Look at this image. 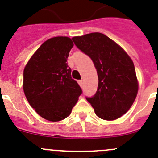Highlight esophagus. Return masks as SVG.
I'll list each match as a JSON object with an SVG mask.
<instances>
[{"mask_svg": "<svg viewBox=\"0 0 158 158\" xmlns=\"http://www.w3.org/2000/svg\"><path fill=\"white\" fill-rule=\"evenodd\" d=\"M78 83H79V84L80 86H83V80H79V81H78Z\"/></svg>", "mask_w": 158, "mask_h": 158, "instance_id": "obj_1", "label": "esophagus"}]
</instances>
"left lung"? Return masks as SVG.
I'll use <instances>...</instances> for the list:
<instances>
[{
  "label": "left lung",
  "mask_w": 158,
  "mask_h": 158,
  "mask_svg": "<svg viewBox=\"0 0 158 158\" xmlns=\"http://www.w3.org/2000/svg\"><path fill=\"white\" fill-rule=\"evenodd\" d=\"M77 48L92 59L98 75V88L86 97L95 114L115 120L127 112L137 92L138 81L132 60L118 44L99 32L72 38Z\"/></svg>",
  "instance_id": "obj_1"
}]
</instances>
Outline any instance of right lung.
Returning <instances> with one entry per match:
<instances>
[{
  "label": "right lung",
  "instance_id": "add662e5",
  "mask_svg": "<svg viewBox=\"0 0 158 158\" xmlns=\"http://www.w3.org/2000/svg\"><path fill=\"white\" fill-rule=\"evenodd\" d=\"M73 46L69 37L51 38L42 44L24 68L26 97L35 112L48 121L67 118L82 94L66 63Z\"/></svg>",
  "mask_w": 158,
  "mask_h": 158
}]
</instances>
